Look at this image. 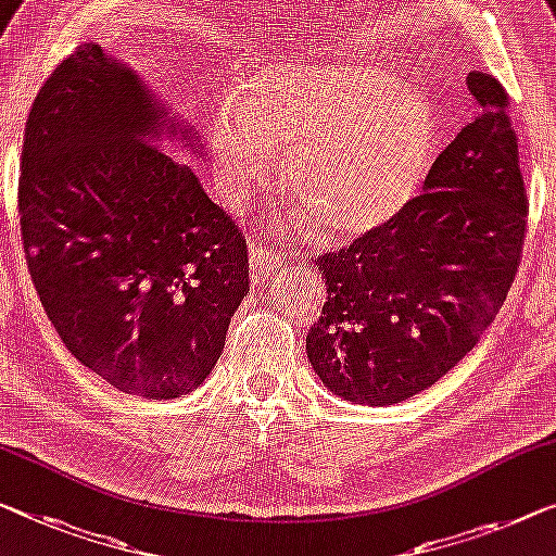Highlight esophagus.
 I'll list each match as a JSON object with an SVG mask.
<instances>
[{"mask_svg": "<svg viewBox=\"0 0 556 556\" xmlns=\"http://www.w3.org/2000/svg\"><path fill=\"white\" fill-rule=\"evenodd\" d=\"M285 252L275 244H252L250 247V269L254 277H269L285 264Z\"/></svg>", "mask_w": 556, "mask_h": 556, "instance_id": "1", "label": "esophagus"}]
</instances>
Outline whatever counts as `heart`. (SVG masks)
<instances>
[{"instance_id":"1","label":"heart","mask_w":556,"mask_h":556,"mask_svg":"<svg viewBox=\"0 0 556 556\" xmlns=\"http://www.w3.org/2000/svg\"><path fill=\"white\" fill-rule=\"evenodd\" d=\"M275 147L287 149V181L319 237H367L417 197L434 156L427 99L396 74L334 54L279 62L254 74L210 122L222 189L247 202L277 185Z\"/></svg>"}]
</instances>
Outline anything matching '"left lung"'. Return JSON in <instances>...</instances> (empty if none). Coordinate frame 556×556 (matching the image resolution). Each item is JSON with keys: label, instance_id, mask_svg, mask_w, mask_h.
<instances>
[{"label": "left lung", "instance_id": "obj_1", "mask_svg": "<svg viewBox=\"0 0 556 556\" xmlns=\"http://www.w3.org/2000/svg\"><path fill=\"white\" fill-rule=\"evenodd\" d=\"M479 114L437 156L425 192L387 227L317 256L327 302L306 357L331 392L396 404L444 377L490 327L517 277L527 231L509 97L467 77Z\"/></svg>", "mask_w": 556, "mask_h": 556}]
</instances>
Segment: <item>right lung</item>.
I'll return each mask as SVG.
<instances>
[{
    "instance_id": "obj_1",
    "label": "right lung",
    "mask_w": 556,
    "mask_h": 556,
    "mask_svg": "<svg viewBox=\"0 0 556 556\" xmlns=\"http://www.w3.org/2000/svg\"><path fill=\"white\" fill-rule=\"evenodd\" d=\"M164 117L135 72L87 41L31 104L16 192L56 334L94 375L147 400L204 382L250 292L242 229L154 144Z\"/></svg>"
}]
</instances>
